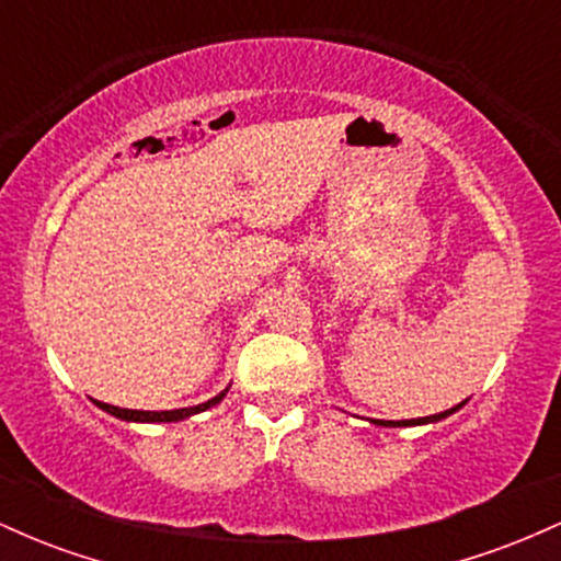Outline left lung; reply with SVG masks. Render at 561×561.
Wrapping results in <instances>:
<instances>
[{
    "label": "left lung",
    "mask_w": 561,
    "mask_h": 561,
    "mask_svg": "<svg viewBox=\"0 0 561 561\" xmlns=\"http://www.w3.org/2000/svg\"><path fill=\"white\" fill-rule=\"evenodd\" d=\"M467 401H461L459 405H454V409L448 411H440V414H433V416H420V420H401V422H390V420H371L375 424H379V427H414V424H435L440 420H446V416L454 414V411H459L461 405H465Z\"/></svg>",
    "instance_id": "left-lung-1"
}]
</instances>
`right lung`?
Returning <instances> with one entry per match:
<instances>
[{
  "label": "right lung",
  "mask_w": 561,
  "mask_h": 561,
  "mask_svg": "<svg viewBox=\"0 0 561 561\" xmlns=\"http://www.w3.org/2000/svg\"><path fill=\"white\" fill-rule=\"evenodd\" d=\"M227 390H229V388H227ZM227 390L218 392L216 398H210V401H205V403L190 405V409H171V411H137V409H118V405L102 403V401H94V405H100L102 411H107V414L118 416V420H124V422H182V420H186V416L199 414V411H208L210 405H216L218 401H221L224 396H227Z\"/></svg>",
  "instance_id": "1"
}]
</instances>
